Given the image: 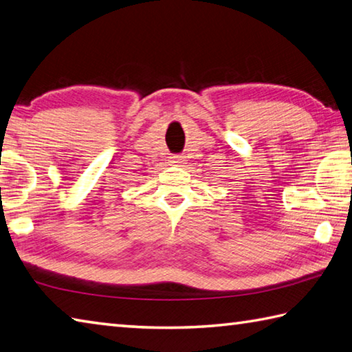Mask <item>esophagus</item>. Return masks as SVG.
Masks as SVG:
<instances>
[{
    "label": "esophagus",
    "instance_id": "obj_1",
    "mask_svg": "<svg viewBox=\"0 0 352 352\" xmlns=\"http://www.w3.org/2000/svg\"><path fill=\"white\" fill-rule=\"evenodd\" d=\"M182 155H174V157H170V163H182Z\"/></svg>",
    "mask_w": 352,
    "mask_h": 352
}]
</instances>
